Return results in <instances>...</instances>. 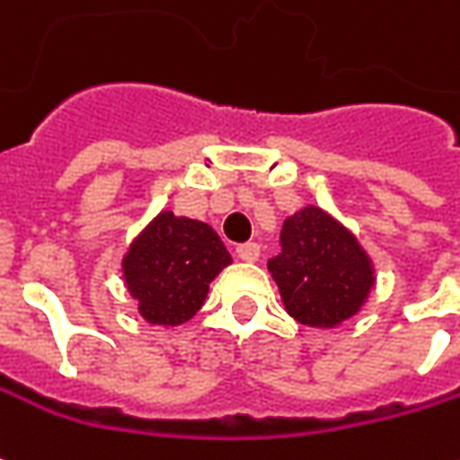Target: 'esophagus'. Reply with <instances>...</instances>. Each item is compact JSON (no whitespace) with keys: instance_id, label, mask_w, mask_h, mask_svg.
Segmentation results:
<instances>
[{"instance_id":"1","label":"esophagus","mask_w":460,"mask_h":460,"mask_svg":"<svg viewBox=\"0 0 460 460\" xmlns=\"http://www.w3.org/2000/svg\"><path fill=\"white\" fill-rule=\"evenodd\" d=\"M236 256H239L241 261H259V256H261V249H259V243H241V246H236Z\"/></svg>"}]
</instances>
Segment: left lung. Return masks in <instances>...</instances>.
Here are the masks:
<instances>
[{"mask_svg":"<svg viewBox=\"0 0 460 460\" xmlns=\"http://www.w3.org/2000/svg\"><path fill=\"white\" fill-rule=\"evenodd\" d=\"M288 316L311 329H336L364 308L374 261L323 208H298L284 221L281 253L269 261Z\"/></svg>","mask_w":460,"mask_h":460,"instance_id":"left-lung-1","label":"left lung"}]
</instances>
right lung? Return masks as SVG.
<instances>
[{
  "label": "right lung",
  "instance_id": "obj_1",
  "mask_svg": "<svg viewBox=\"0 0 460 460\" xmlns=\"http://www.w3.org/2000/svg\"><path fill=\"white\" fill-rule=\"evenodd\" d=\"M231 263L219 234L174 211L156 214L121 259L124 284L154 326H181L204 306L208 284Z\"/></svg>",
  "mask_w": 460,
  "mask_h": 460
}]
</instances>
